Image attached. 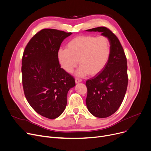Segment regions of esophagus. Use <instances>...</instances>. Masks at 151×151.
Returning <instances> with one entry per match:
<instances>
[{
    "label": "esophagus",
    "instance_id": "esophagus-1",
    "mask_svg": "<svg viewBox=\"0 0 151 151\" xmlns=\"http://www.w3.org/2000/svg\"><path fill=\"white\" fill-rule=\"evenodd\" d=\"M82 80H81V79H80V78H76V80H75V82H76V83H80V82H82Z\"/></svg>",
    "mask_w": 151,
    "mask_h": 151
}]
</instances>
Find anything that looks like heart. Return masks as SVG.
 Instances as JSON below:
<instances>
[{"mask_svg":"<svg viewBox=\"0 0 151 151\" xmlns=\"http://www.w3.org/2000/svg\"><path fill=\"white\" fill-rule=\"evenodd\" d=\"M111 43L105 36H78L69 41L66 49L58 51V60L66 73L71 74L78 64V77L95 76L106 65L111 54Z\"/></svg>","mask_w":151,"mask_h":151,"instance_id":"heart-1","label":"heart"}]
</instances>
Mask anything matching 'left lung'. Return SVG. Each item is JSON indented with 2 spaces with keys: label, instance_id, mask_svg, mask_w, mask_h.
<instances>
[{
  "label": "left lung",
  "instance_id": "obj_1",
  "mask_svg": "<svg viewBox=\"0 0 151 151\" xmlns=\"http://www.w3.org/2000/svg\"><path fill=\"white\" fill-rule=\"evenodd\" d=\"M86 31L101 32L111 43L106 65L100 74L86 82L88 111L96 117L106 118L118 110L124 99L128 82L126 57L119 39L108 28L100 27Z\"/></svg>",
  "mask_w": 151,
  "mask_h": 151
}]
</instances>
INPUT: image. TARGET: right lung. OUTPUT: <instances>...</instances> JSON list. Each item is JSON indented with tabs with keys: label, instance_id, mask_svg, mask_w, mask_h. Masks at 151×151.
I'll list each match as a JSON object with an SVG mask.
<instances>
[{
	"label": "right lung",
	"instance_id": "obj_1",
	"mask_svg": "<svg viewBox=\"0 0 151 151\" xmlns=\"http://www.w3.org/2000/svg\"><path fill=\"white\" fill-rule=\"evenodd\" d=\"M72 32L43 29L26 46L22 61V85L33 109L43 117L57 118L67 104L68 92L76 86L74 77L60 68L57 53Z\"/></svg>",
	"mask_w": 151,
	"mask_h": 151
}]
</instances>
